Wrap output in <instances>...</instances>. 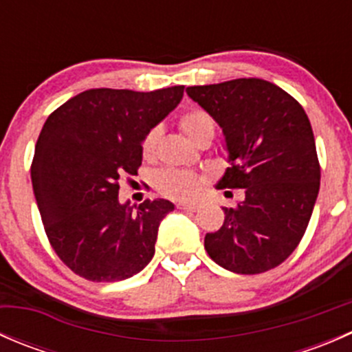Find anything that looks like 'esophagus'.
I'll use <instances>...</instances> for the list:
<instances>
[{"label":"esophagus","mask_w":352,"mask_h":352,"mask_svg":"<svg viewBox=\"0 0 352 352\" xmlns=\"http://www.w3.org/2000/svg\"><path fill=\"white\" fill-rule=\"evenodd\" d=\"M201 206L196 204V202H177V209H184V211L196 212Z\"/></svg>","instance_id":"obj_1"}]
</instances>
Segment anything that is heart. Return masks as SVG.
<instances>
[{
  "mask_svg": "<svg viewBox=\"0 0 352 352\" xmlns=\"http://www.w3.org/2000/svg\"><path fill=\"white\" fill-rule=\"evenodd\" d=\"M179 127L192 143H199L202 138L214 134V120L208 112L201 109L187 110L180 116ZM160 129H151L143 140V156L144 158H153L158 143ZM206 184V177L196 170H179V168H165L160 170L155 175V187L160 194L170 197L186 201V199L196 197Z\"/></svg>",
  "mask_w": 352,
  "mask_h": 352,
  "instance_id": "1",
  "label": "heart"
}]
</instances>
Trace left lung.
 <instances>
[{
    "instance_id": "obj_1",
    "label": "left lung",
    "mask_w": 352,
    "mask_h": 352,
    "mask_svg": "<svg viewBox=\"0 0 352 352\" xmlns=\"http://www.w3.org/2000/svg\"><path fill=\"white\" fill-rule=\"evenodd\" d=\"M187 95L218 122L230 166L218 182L245 189L204 248L221 267L261 274L285 262L305 235L320 189L314 131L303 107L271 81L239 78L189 87Z\"/></svg>"
}]
</instances>
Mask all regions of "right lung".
I'll list each match as a JSON object with an SVG mask.
<instances>
[{
  "label": "right lung",
  "mask_w": 352,
  "mask_h": 352,
  "mask_svg": "<svg viewBox=\"0 0 352 352\" xmlns=\"http://www.w3.org/2000/svg\"><path fill=\"white\" fill-rule=\"evenodd\" d=\"M182 97V85L94 88L45 120L32 162L34 196L52 248L81 278L122 281L153 258L160 223L175 206L166 199H146L136 209L120 204L119 180L136 175L144 136Z\"/></svg>",
  "instance_id": "obj_1"
}]
</instances>
